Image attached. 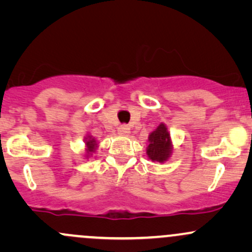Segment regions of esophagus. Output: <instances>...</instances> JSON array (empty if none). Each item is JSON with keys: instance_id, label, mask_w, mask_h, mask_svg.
Masks as SVG:
<instances>
[{"instance_id": "obj_1", "label": "esophagus", "mask_w": 252, "mask_h": 252, "mask_svg": "<svg viewBox=\"0 0 252 252\" xmlns=\"http://www.w3.org/2000/svg\"><path fill=\"white\" fill-rule=\"evenodd\" d=\"M118 134L120 135H129L130 134V128L126 124H122V126H120V128H118Z\"/></svg>"}]
</instances>
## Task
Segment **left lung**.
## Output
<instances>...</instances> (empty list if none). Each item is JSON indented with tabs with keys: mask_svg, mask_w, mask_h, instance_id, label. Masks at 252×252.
I'll use <instances>...</instances> for the list:
<instances>
[{
	"mask_svg": "<svg viewBox=\"0 0 252 252\" xmlns=\"http://www.w3.org/2000/svg\"><path fill=\"white\" fill-rule=\"evenodd\" d=\"M149 146L147 148V155L154 162H164L168 160L172 153L170 136L166 126L161 123L148 137Z\"/></svg>",
	"mask_w": 252,
	"mask_h": 252,
	"instance_id": "left-lung-1",
	"label": "left lung"
}]
</instances>
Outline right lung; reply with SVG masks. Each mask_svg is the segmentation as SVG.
<instances>
[{"label": "right lung", "instance_id": "1", "mask_svg": "<svg viewBox=\"0 0 252 252\" xmlns=\"http://www.w3.org/2000/svg\"><path fill=\"white\" fill-rule=\"evenodd\" d=\"M86 146H88V148H86V150H88V154H90V153H94V150H96V146H97L94 138H92L91 136L86 137Z\"/></svg>", "mask_w": 252, "mask_h": 252}]
</instances>
